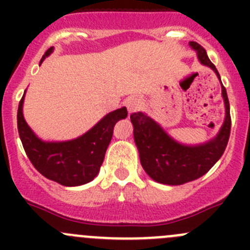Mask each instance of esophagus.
I'll return each mask as SVG.
<instances>
[{
  "mask_svg": "<svg viewBox=\"0 0 250 250\" xmlns=\"http://www.w3.org/2000/svg\"><path fill=\"white\" fill-rule=\"evenodd\" d=\"M125 107H127L128 112L129 113H133L135 112V111H138L141 107V102L138 98H128L127 100H125Z\"/></svg>",
  "mask_w": 250,
  "mask_h": 250,
  "instance_id": "esophagus-1",
  "label": "esophagus"
}]
</instances>
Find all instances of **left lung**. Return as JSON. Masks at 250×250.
I'll use <instances>...</instances> for the list:
<instances>
[{"label": "left lung", "mask_w": 250, "mask_h": 250, "mask_svg": "<svg viewBox=\"0 0 250 250\" xmlns=\"http://www.w3.org/2000/svg\"><path fill=\"white\" fill-rule=\"evenodd\" d=\"M190 46L197 52L201 64L210 67L220 80V75L209 60L206 49L193 41L190 42ZM221 94L226 111L223 127L214 139L201 145L190 146L178 143L145 113L130 115L141 166L151 179L166 185H183L201 178L218 162L228 145L231 130L230 104L224 85H221Z\"/></svg>", "instance_id": "8db88e82"}]
</instances>
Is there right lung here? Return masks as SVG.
I'll return each mask as SVG.
<instances>
[{"label": "right lung", "mask_w": 250, "mask_h": 250, "mask_svg": "<svg viewBox=\"0 0 250 250\" xmlns=\"http://www.w3.org/2000/svg\"><path fill=\"white\" fill-rule=\"evenodd\" d=\"M52 52L53 47L44 53L40 64ZM24 95L18 107V132L34 167L47 179L64 186H80L92 181L103 165L113 127L117 121L127 117V109L121 107L107 113L92 129L76 139L43 141L36 137L24 120Z\"/></svg>", "instance_id": "1"}]
</instances>
